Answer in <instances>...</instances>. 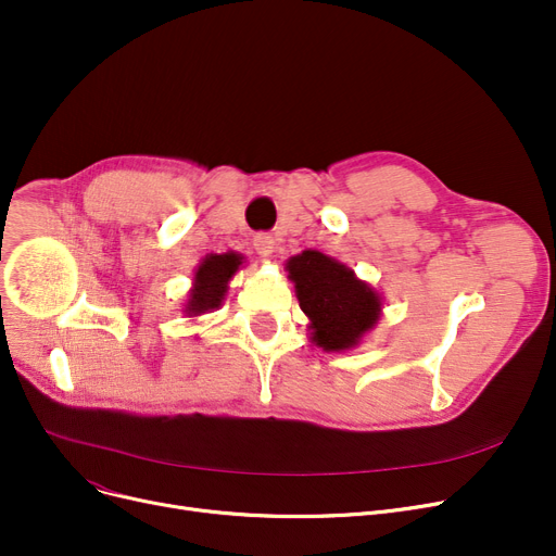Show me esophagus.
<instances>
[{
    "label": "esophagus",
    "mask_w": 556,
    "mask_h": 556,
    "mask_svg": "<svg viewBox=\"0 0 556 556\" xmlns=\"http://www.w3.org/2000/svg\"><path fill=\"white\" fill-rule=\"evenodd\" d=\"M254 250L258 256H273V252L277 250V241L270 233H258V237H254Z\"/></svg>",
    "instance_id": "1"
}]
</instances>
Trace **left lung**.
Wrapping results in <instances>:
<instances>
[{"mask_svg": "<svg viewBox=\"0 0 556 556\" xmlns=\"http://www.w3.org/2000/svg\"><path fill=\"white\" fill-rule=\"evenodd\" d=\"M300 308L311 319V342L325 352H344L361 342L381 317V295L340 261L304 250L286 261Z\"/></svg>", "mask_w": 556, "mask_h": 556, "instance_id": "left-lung-1", "label": "left lung"}]
</instances>
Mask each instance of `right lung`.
I'll list each match as a JSON object with an SVG mask.
<instances>
[{
  "label": "right lung",
  "instance_id": "1",
  "mask_svg": "<svg viewBox=\"0 0 556 556\" xmlns=\"http://www.w3.org/2000/svg\"><path fill=\"white\" fill-rule=\"evenodd\" d=\"M241 263H243V256L237 252L204 256L195 270L185 311L191 317H195L218 308L225 300L227 283L233 275H237Z\"/></svg>",
  "mask_w": 556,
  "mask_h": 556
}]
</instances>
